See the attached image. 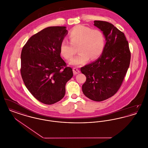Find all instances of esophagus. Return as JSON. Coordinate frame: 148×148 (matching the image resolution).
Listing matches in <instances>:
<instances>
[{"mask_svg":"<svg viewBox=\"0 0 148 148\" xmlns=\"http://www.w3.org/2000/svg\"><path fill=\"white\" fill-rule=\"evenodd\" d=\"M73 73H74V75L77 74H79V73H80V71H79L77 68H73Z\"/></svg>","mask_w":148,"mask_h":148,"instance_id":"1","label":"esophagus"}]
</instances>
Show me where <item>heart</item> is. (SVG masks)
<instances>
[{
    "label": "heart",
    "mask_w": 148,
    "mask_h": 148,
    "mask_svg": "<svg viewBox=\"0 0 148 148\" xmlns=\"http://www.w3.org/2000/svg\"><path fill=\"white\" fill-rule=\"evenodd\" d=\"M71 42L63 40L60 45L62 56L69 60L77 51L80 52L70 61L74 65H83L90 59H97L102 54L106 45V38L103 32L99 29H92L78 25L71 29L69 33Z\"/></svg>",
    "instance_id": "1"
}]
</instances>
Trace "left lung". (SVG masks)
Listing matches in <instances>:
<instances>
[{
	"mask_svg": "<svg viewBox=\"0 0 148 148\" xmlns=\"http://www.w3.org/2000/svg\"><path fill=\"white\" fill-rule=\"evenodd\" d=\"M106 37L104 49L96 61L81 68L86 77L82 90L88 98L101 101L119 89L129 68L131 53L124 34L112 24L95 21Z\"/></svg>",
	"mask_w": 148,
	"mask_h": 148,
	"instance_id": "1",
	"label": "left lung"
}]
</instances>
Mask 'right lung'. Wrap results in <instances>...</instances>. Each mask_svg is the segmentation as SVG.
Here are the masks:
<instances>
[{
    "label": "right lung",
    "mask_w": 148,
    "mask_h": 148,
    "mask_svg": "<svg viewBox=\"0 0 148 148\" xmlns=\"http://www.w3.org/2000/svg\"><path fill=\"white\" fill-rule=\"evenodd\" d=\"M68 31L65 27H50L31 36L21 53V73L33 96L51 105L63 98L72 69L60 57V45Z\"/></svg>",
    "instance_id": "add662e5"
}]
</instances>
